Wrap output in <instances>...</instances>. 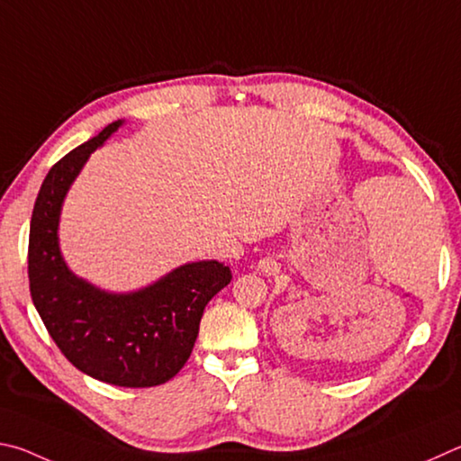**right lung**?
Returning <instances> with one entry per match:
<instances>
[{
    "label": "right lung",
    "mask_w": 461,
    "mask_h": 461,
    "mask_svg": "<svg viewBox=\"0 0 461 461\" xmlns=\"http://www.w3.org/2000/svg\"><path fill=\"white\" fill-rule=\"evenodd\" d=\"M125 121L67 153L40 185L30 222V294L48 334L80 373L115 386H156L190 358L206 303L230 284L229 265L184 263L133 292H109L78 277L60 251L64 198L80 169Z\"/></svg>",
    "instance_id": "right-lung-1"
}]
</instances>
